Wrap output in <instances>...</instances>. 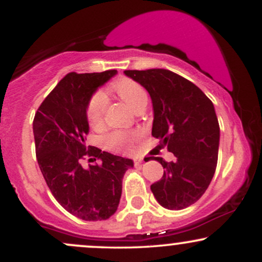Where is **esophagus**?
Instances as JSON below:
<instances>
[{
	"mask_svg": "<svg viewBox=\"0 0 262 262\" xmlns=\"http://www.w3.org/2000/svg\"><path fill=\"white\" fill-rule=\"evenodd\" d=\"M143 162H144L143 159H134V165H140L143 164Z\"/></svg>",
	"mask_w": 262,
	"mask_h": 262,
	"instance_id": "esophagus-1",
	"label": "esophagus"
}]
</instances>
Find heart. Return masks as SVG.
<instances>
[{"label":"heart","instance_id":"1","mask_svg":"<svg viewBox=\"0 0 262 262\" xmlns=\"http://www.w3.org/2000/svg\"><path fill=\"white\" fill-rule=\"evenodd\" d=\"M114 92L134 110L141 102H146V92L140 83L130 79H122L117 81L113 86ZM107 106V97L103 92L98 91L87 104V118L92 125H97L102 122ZM132 135L123 132H113L106 137V146L111 150H127L130 146Z\"/></svg>","mask_w":262,"mask_h":262}]
</instances>
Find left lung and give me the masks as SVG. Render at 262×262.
Instances as JSON below:
<instances>
[{
	"label": "left lung",
	"instance_id": "obj_1",
	"mask_svg": "<svg viewBox=\"0 0 262 262\" xmlns=\"http://www.w3.org/2000/svg\"><path fill=\"white\" fill-rule=\"evenodd\" d=\"M151 98L152 137L176 156L164 167L161 180L150 186L164 208L180 210L197 202L208 188L215 172L219 149V123L214 106L198 87L165 69L125 70Z\"/></svg>",
	"mask_w": 262,
	"mask_h": 262
}]
</instances>
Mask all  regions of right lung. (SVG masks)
<instances>
[{
  "mask_svg": "<svg viewBox=\"0 0 262 262\" xmlns=\"http://www.w3.org/2000/svg\"><path fill=\"white\" fill-rule=\"evenodd\" d=\"M117 70L70 73L38 108L33 121L39 169L55 200L83 221H106L116 213L125 171L133 160L87 145V104ZM90 157L89 159L88 158ZM100 165L82 166L85 158Z\"/></svg>",
  "mask_w": 262,
  "mask_h": 262,
  "instance_id": "obj_1",
  "label": "right lung"
}]
</instances>
